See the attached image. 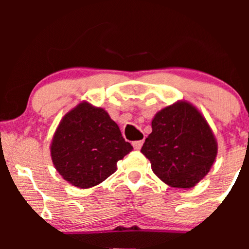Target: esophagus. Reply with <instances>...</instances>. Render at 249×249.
I'll return each instance as SVG.
<instances>
[{
	"label": "esophagus",
	"mask_w": 249,
	"mask_h": 249,
	"mask_svg": "<svg viewBox=\"0 0 249 249\" xmlns=\"http://www.w3.org/2000/svg\"><path fill=\"white\" fill-rule=\"evenodd\" d=\"M142 144H144V141H137V142H133L132 145L134 147V150H141Z\"/></svg>",
	"instance_id": "34e87169"
}]
</instances>
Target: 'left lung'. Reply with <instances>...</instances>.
Segmentation results:
<instances>
[{
  "label": "left lung",
  "mask_w": 249,
  "mask_h": 249,
  "mask_svg": "<svg viewBox=\"0 0 249 249\" xmlns=\"http://www.w3.org/2000/svg\"><path fill=\"white\" fill-rule=\"evenodd\" d=\"M153 173L171 187L191 188L206 177L218 142L201 112L187 101L161 108L142 147Z\"/></svg>",
  "instance_id": "left-lung-1"
}]
</instances>
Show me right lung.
Masks as SVG:
<instances>
[{"instance_id": "add662e5", "label": "right lung", "mask_w": 249, "mask_h": 249, "mask_svg": "<svg viewBox=\"0 0 249 249\" xmlns=\"http://www.w3.org/2000/svg\"><path fill=\"white\" fill-rule=\"evenodd\" d=\"M132 150L107 111L85 101L63 117L50 145L56 171L78 188L101 184Z\"/></svg>"}]
</instances>
